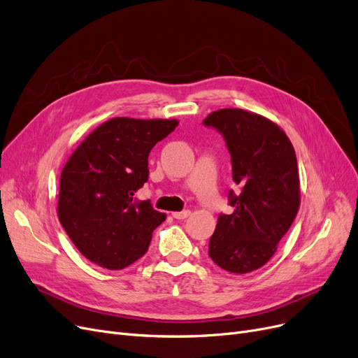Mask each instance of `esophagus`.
Wrapping results in <instances>:
<instances>
[{"instance_id": "obj_1", "label": "esophagus", "mask_w": 358, "mask_h": 358, "mask_svg": "<svg viewBox=\"0 0 358 358\" xmlns=\"http://www.w3.org/2000/svg\"><path fill=\"white\" fill-rule=\"evenodd\" d=\"M190 216V210H181V212H174L173 217L176 220H185V217Z\"/></svg>"}]
</instances>
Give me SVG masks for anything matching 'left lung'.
Listing matches in <instances>:
<instances>
[{"label":"left lung","instance_id":"8db88e82","mask_svg":"<svg viewBox=\"0 0 358 358\" xmlns=\"http://www.w3.org/2000/svg\"><path fill=\"white\" fill-rule=\"evenodd\" d=\"M203 126L222 134L240 187L228 193L234 212L217 216L209 256L224 271L248 273L273 256L299 212L297 158L287 134L262 115L225 108Z\"/></svg>","mask_w":358,"mask_h":358}]
</instances>
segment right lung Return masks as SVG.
<instances>
[{
  "mask_svg": "<svg viewBox=\"0 0 358 358\" xmlns=\"http://www.w3.org/2000/svg\"><path fill=\"white\" fill-rule=\"evenodd\" d=\"M177 126L176 120L113 118L70 157L59 178L58 217L90 262L117 271L148 252L165 213L134 193L148 181L152 148Z\"/></svg>",
  "mask_w": 358,
  "mask_h": 358,
  "instance_id": "right-lung-1",
  "label": "right lung"
}]
</instances>
